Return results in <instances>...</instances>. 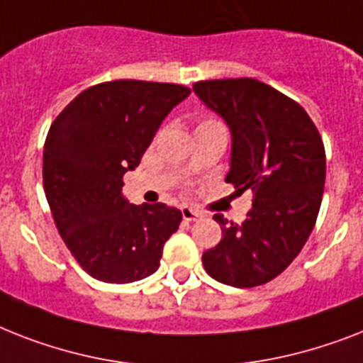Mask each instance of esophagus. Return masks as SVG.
Segmentation results:
<instances>
[{
	"label": "esophagus",
	"instance_id": "34e87169",
	"mask_svg": "<svg viewBox=\"0 0 363 363\" xmlns=\"http://www.w3.org/2000/svg\"><path fill=\"white\" fill-rule=\"evenodd\" d=\"M181 212H182V218H184L186 222H196L197 218H203L201 211H196V208H191V207H181Z\"/></svg>",
	"mask_w": 363,
	"mask_h": 363
}]
</instances>
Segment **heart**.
I'll list each match as a JSON object with an SVG mask.
<instances>
[{"label": "heart", "instance_id": "heart-1", "mask_svg": "<svg viewBox=\"0 0 363 363\" xmlns=\"http://www.w3.org/2000/svg\"><path fill=\"white\" fill-rule=\"evenodd\" d=\"M211 123H218V121H212V119H205V121H201V123H199V126H201V125H211Z\"/></svg>", "mask_w": 363, "mask_h": 363}]
</instances>
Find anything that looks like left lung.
<instances>
[{
    "mask_svg": "<svg viewBox=\"0 0 363 363\" xmlns=\"http://www.w3.org/2000/svg\"><path fill=\"white\" fill-rule=\"evenodd\" d=\"M194 93L231 132L225 182L253 191L242 223L214 216L222 240L203 253V267L231 287L263 285L293 263L313 231L325 190V145L304 108L259 79L197 82Z\"/></svg>",
    "mask_w": 363,
    "mask_h": 363,
    "instance_id": "1",
    "label": "left lung"
}]
</instances>
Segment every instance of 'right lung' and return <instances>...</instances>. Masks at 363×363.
<instances>
[{"label":"right lung","instance_id":"1","mask_svg":"<svg viewBox=\"0 0 363 363\" xmlns=\"http://www.w3.org/2000/svg\"><path fill=\"white\" fill-rule=\"evenodd\" d=\"M188 95L184 85L115 79L79 93L50 126L46 199L67 248L100 281L132 284L155 274L179 229V208L130 205L123 175L140 166L162 121Z\"/></svg>","mask_w":363,"mask_h":363}]
</instances>
